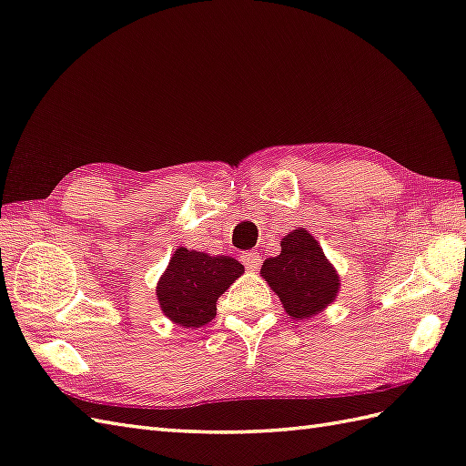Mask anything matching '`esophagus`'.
Returning <instances> with one entry per match:
<instances>
[{"instance_id":"1","label":"esophagus","mask_w":466,"mask_h":466,"mask_svg":"<svg viewBox=\"0 0 466 466\" xmlns=\"http://www.w3.org/2000/svg\"><path fill=\"white\" fill-rule=\"evenodd\" d=\"M241 260L247 270H257L260 267V255L255 251H247L241 255Z\"/></svg>"}]
</instances>
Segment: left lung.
Here are the masks:
<instances>
[{"label": "left lung", "mask_w": 466, "mask_h": 466, "mask_svg": "<svg viewBox=\"0 0 466 466\" xmlns=\"http://www.w3.org/2000/svg\"><path fill=\"white\" fill-rule=\"evenodd\" d=\"M260 277L280 299L294 320L324 312L339 292V275L320 243L300 227L280 239V255L267 258Z\"/></svg>", "instance_id": "1"}]
</instances>
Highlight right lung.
<instances>
[{"instance_id": "right-lung-1", "label": "right lung", "mask_w": 466, "mask_h": 466, "mask_svg": "<svg viewBox=\"0 0 466 466\" xmlns=\"http://www.w3.org/2000/svg\"><path fill=\"white\" fill-rule=\"evenodd\" d=\"M243 272L245 267L233 257L177 247L157 280V302L174 324L206 326L218 314V299Z\"/></svg>"}]
</instances>
